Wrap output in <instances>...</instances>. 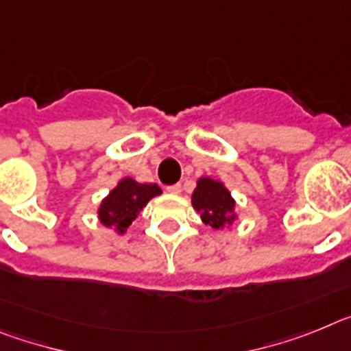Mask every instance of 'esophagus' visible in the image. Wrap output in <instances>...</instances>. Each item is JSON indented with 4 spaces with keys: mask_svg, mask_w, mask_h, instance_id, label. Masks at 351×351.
Here are the masks:
<instances>
[{
    "mask_svg": "<svg viewBox=\"0 0 351 351\" xmlns=\"http://www.w3.org/2000/svg\"><path fill=\"white\" fill-rule=\"evenodd\" d=\"M166 191H167V193H169V194H175V196H176V194L182 193V185H180V184L169 185V187H167Z\"/></svg>",
    "mask_w": 351,
    "mask_h": 351,
    "instance_id": "1",
    "label": "esophagus"
}]
</instances>
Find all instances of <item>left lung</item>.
I'll return each mask as SVG.
<instances>
[{
    "instance_id": "left-lung-1",
    "label": "left lung",
    "mask_w": 351,
    "mask_h": 351,
    "mask_svg": "<svg viewBox=\"0 0 351 351\" xmlns=\"http://www.w3.org/2000/svg\"><path fill=\"white\" fill-rule=\"evenodd\" d=\"M193 206L201 215V221L213 230L231 226L237 219L231 193L222 182L208 176L197 180V187L193 193Z\"/></svg>"
}]
</instances>
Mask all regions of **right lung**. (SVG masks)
<instances>
[{
  "instance_id": "obj_1",
  "label": "right lung",
  "mask_w": 351,
  "mask_h": 351,
  "mask_svg": "<svg viewBox=\"0 0 351 351\" xmlns=\"http://www.w3.org/2000/svg\"><path fill=\"white\" fill-rule=\"evenodd\" d=\"M158 194H162V191L157 184H139L132 178L120 180L100 203L99 221L106 228H114L117 233L123 234L146 203Z\"/></svg>"
}]
</instances>
